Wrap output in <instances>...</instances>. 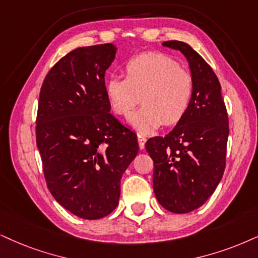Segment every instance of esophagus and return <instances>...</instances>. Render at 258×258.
Returning a JSON list of instances; mask_svg holds the SVG:
<instances>
[{"mask_svg": "<svg viewBox=\"0 0 258 258\" xmlns=\"http://www.w3.org/2000/svg\"><path fill=\"white\" fill-rule=\"evenodd\" d=\"M137 138H138V143H139V148L140 149H144V146H145V142H146V138L144 136H142V135H138L137 136Z\"/></svg>", "mask_w": 258, "mask_h": 258, "instance_id": "34e87169", "label": "esophagus"}]
</instances>
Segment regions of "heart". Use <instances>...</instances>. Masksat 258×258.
Here are the masks:
<instances>
[{
  "instance_id": "heart-1",
  "label": "heart",
  "mask_w": 258,
  "mask_h": 258,
  "mask_svg": "<svg viewBox=\"0 0 258 258\" xmlns=\"http://www.w3.org/2000/svg\"><path fill=\"white\" fill-rule=\"evenodd\" d=\"M125 78L106 81V97L113 112L127 118L142 101L144 105L133 114L131 123L149 133L159 126L176 125L190 107L194 78L177 60L159 52H146L127 60Z\"/></svg>"
}]
</instances>
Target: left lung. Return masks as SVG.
<instances>
[{
  "mask_svg": "<svg viewBox=\"0 0 258 258\" xmlns=\"http://www.w3.org/2000/svg\"><path fill=\"white\" fill-rule=\"evenodd\" d=\"M163 46L181 51L194 78V95L183 119L165 137H153L145 149L153 165V191L172 213L197 210L213 194L226 165L229 116L217 75L183 41Z\"/></svg>",
  "mask_w": 258,
  "mask_h": 258,
  "instance_id": "8db88e82",
  "label": "left lung"
}]
</instances>
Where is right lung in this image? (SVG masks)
<instances>
[{
	"label": "right lung",
	"instance_id": "right-lung-1",
	"mask_svg": "<svg viewBox=\"0 0 258 258\" xmlns=\"http://www.w3.org/2000/svg\"><path fill=\"white\" fill-rule=\"evenodd\" d=\"M113 44L78 47L42 82L35 137L48 190L65 210L95 220L115 210L120 180L139 151L137 135L109 113L105 74Z\"/></svg>",
	"mask_w": 258,
	"mask_h": 258
}]
</instances>
